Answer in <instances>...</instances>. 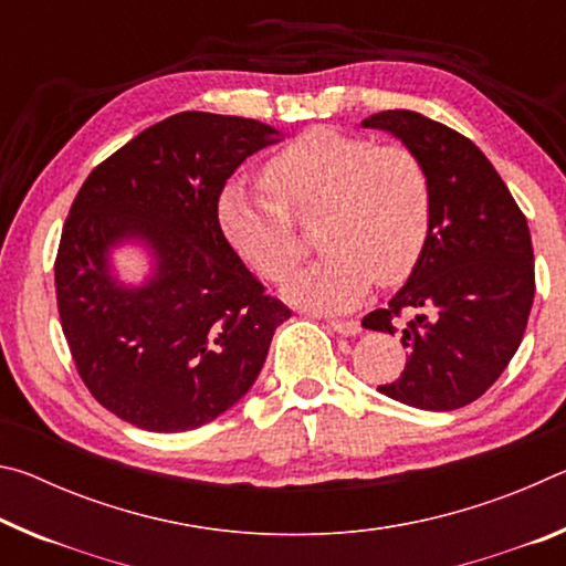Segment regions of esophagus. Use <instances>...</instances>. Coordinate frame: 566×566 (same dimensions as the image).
<instances>
[{"instance_id":"obj_1","label":"esophagus","mask_w":566,"mask_h":566,"mask_svg":"<svg viewBox=\"0 0 566 566\" xmlns=\"http://www.w3.org/2000/svg\"><path fill=\"white\" fill-rule=\"evenodd\" d=\"M329 327L337 334H344V337H357V334L361 332L359 322H354V319H332Z\"/></svg>"}]
</instances>
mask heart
Instances as JSON below:
<instances>
[{
	"instance_id": "b5f03b06",
	"label": "heart",
	"mask_w": 566,
	"mask_h": 566,
	"mask_svg": "<svg viewBox=\"0 0 566 566\" xmlns=\"http://www.w3.org/2000/svg\"><path fill=\"white\" fill-rule=\"evenodd\" d=\"M272 197L229 185L217 219L229 247L270 282L302 260L292 222L322 214L317 264L294 274L284 296L322 312H344L379 284H399L415 270L432 224V181L415 151L375 147L329 127L300 134L266 161Z\"/></svg>"
}]
</instances>
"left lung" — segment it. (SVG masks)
I'll return each mask as SVG.
<instances>
[{
    "instance_id": "left-lung-1",
    "label": "left lung",
    "mask_w": 566,
    "mask_h": 566,
    "mask_svg": "<svg viewBox=\"0 0 566 566\" xmlns=\"http://www.w3.org/2000/svg\"><path fill=\"white\" fill-rule=\"evenodd\" d=\"M415 151L432 181V224L407 284L361 327L397 334L407 364L379 391L401 405L452 411L484 395L520 349L534 302L526 217L472 139L424 114L389 109L361 122Z\"/></svg>"
}]
</instances>
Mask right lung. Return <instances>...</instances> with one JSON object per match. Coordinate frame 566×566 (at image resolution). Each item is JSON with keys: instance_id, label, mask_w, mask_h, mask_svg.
Segmentation results:
<instances>
[{"instance_id": "obj_1", "label": "right lung", "mask_w": 566, "mask_h": 566, "mask_svg": "<svg viewBox=\"0 0 566 566\" xmlns=\"http://www.w3.org/2000/svg\"><path fill=\"white\" fill-rule=\"evenodd\" d=\"M270 124L179 112L137 134L84 179L54 262L56 306L76 371L112 415L187 432L234 407L292 317L219 229L217 202ZM145 245L153 272L124 285L111 252Z\"/></svg>"}]
</instances>
